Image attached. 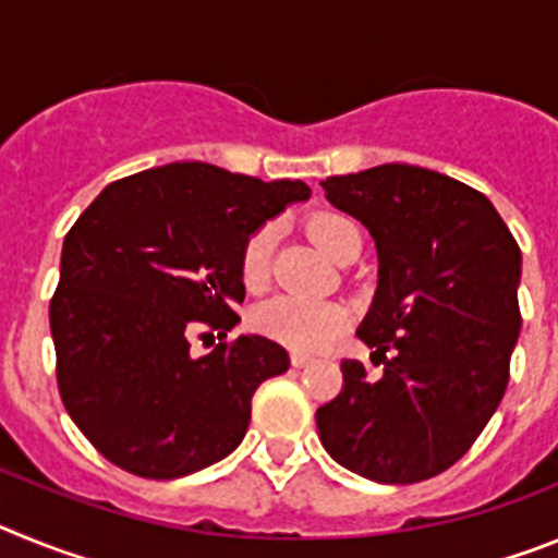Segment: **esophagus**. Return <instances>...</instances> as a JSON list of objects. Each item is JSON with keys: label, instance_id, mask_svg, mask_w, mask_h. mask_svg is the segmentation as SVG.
<instances>
[{"label": "esophagus", "instance_id": "1", "mask_svg": "<svg viewBox=\"0 0 558 558\" xmlns=\"http://www.w3.org/2000/svg\"><path fill=\"white\" fill-rule=\"evenodd\" d=\"M290 363H293V368H304L313 363V357H310V354H302V352H293L290 354Z\"/></svg>", "mask_w": 558, "mask_h": 558}]
</instances>
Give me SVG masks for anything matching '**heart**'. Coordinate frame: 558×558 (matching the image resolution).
Here are the masks:
<instances>
[{
    "instance_id": "obj_1",
    "label": "heart",
    "mask_w": 558,
    "mask_h": 558,
    "mask_svg": "<svg viewBox=\"0 0 558 558\" xmlns=\"http://www.w3.org/2000/svg\"><path fill=\"white\" fill-rule=\"evenodd\" d=\"M310 234L322 245L335 263L347 254L352 245L363 243L360 229L343 215L322 211L310 218ZM276 229L263 226L245 240L243 256H240V276L248 290H263L270 279V263H274ZM349 322V313L335 302H310L302 295H274L263 302L251 315V324L259 335L295 349V352H315L324 349L329 340L338 338Z\"/></svg>"
}]
</instances>
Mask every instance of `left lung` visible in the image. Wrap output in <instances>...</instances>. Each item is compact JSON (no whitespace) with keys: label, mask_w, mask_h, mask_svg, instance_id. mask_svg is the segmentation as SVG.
<instances>
[{"label":"left lung","mask_w":558,"mask_h":558,"mask_svg":"<svg viewBox=\"0 0 558 558\" xmlns=\"http://www.w3.org/2000/svg\"><path fill=\"white\" fill-rule=\"evenodd\" d=\"M322 186L377 245L357 338L386 368L372 377L343 360V388L315 411L318 436L354 475L427 481L475 445L509 386L520 245L486 195L425 167L379 165Z\"/></svg>","instance_id":"left-lung-1"}]
</instances>
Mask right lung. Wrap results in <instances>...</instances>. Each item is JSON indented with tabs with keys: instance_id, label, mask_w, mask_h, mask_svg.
Masks as SVG:
<instances>
[{
	"instance_id": "1",
	"label": "right lung",
	"mask_w": 558,
	"mask_h": 558,
	"mask_svg": "<svg viewBox=\"0 0 558 558\" xmlns=\"http://www.w3.org/2000/svg\"><path fill=\"white\" fill-rule=\"evenodd\" d=\"M304 181L172 161L113 181L69 229L49 302L58 391L83 436L120 470L172 481L243 441L251 399L290 357L263 335L206 354L201 329H234L243 245Z\"/></svg>"
}]
</instances>
